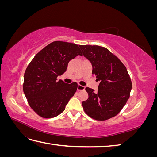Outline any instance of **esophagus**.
<instances>
[{"label": "esophagus", "mask_w": 157, "mask_h": 157, "mask_svg": "<svg viewBox=\"0 0 157 157\" xmlns=\"http://www.w3.org/2000/svg\"><path fill=\"white\" fill-rule=\"evenodd\" d=\"M84 88H85L84 86H81V85L78 84V87H77V90H78V91H81V90H84Z\"/></svg>", "instance_id": "1"}]
</instances>
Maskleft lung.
Listing matches in <instances>:
<instances>
[{"mask_svg": "<svg viewBox=\"0 0 157 157\" xmlns=\"http://www.w3.org/2000/svg\"><path fill=\"white\" fill-rule=\"evenodd\" d=\"M82 54L92 65V74L99 80L98 92L88 87L87 100L82 101L84 112L97 121L116 116L129 99L132 84L124 65L106 48L80 45Z\"/></svg>", "mask_w": 157, "mask_h": 157, "instance_id": "left-lung-1", "label": "left lung"}]
</instances>
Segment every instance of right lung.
Segmentation results:
<instances>
[{"label": "right lung", "instance_id": "right-lung-1", "mask_svg": "<svg viewBox=\"0 0 157 157\" xmlns=\"http://www.w3.org/2000/svg\"><path fill=\"white\" fill-rule=\"evenodd\" d=\"M82 56L77 44L54 41L36 54L24 74L23 89L28 103L37 115L50 118L59 115L77 90V82L58 80L69 61Z\"/></svg>", "mask_w": 157, "mask_h": 157}]
</instances>
